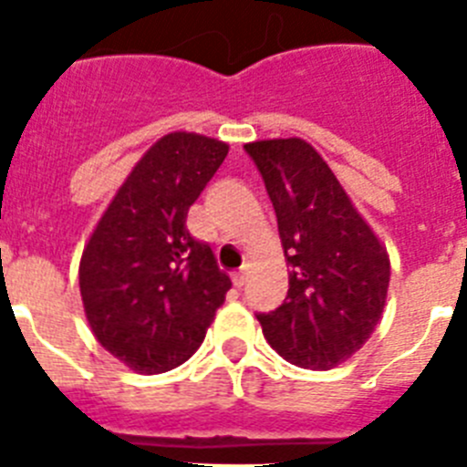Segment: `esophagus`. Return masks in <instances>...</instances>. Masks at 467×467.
Returning a JSON list of instances; mask_svg holds the SVG:
<instances>
[{
    "mask_svg": "<svg viewBox=\"0 0 467 467\" xmlns=\"http://www.w3.org/2000/svg\"><path fill=\"white\" fill-rule=\"evenodd\" d=\"M231 280H234V285H236L238 290H241L243 285L247 283V269H241L238 274H234V275H231Z\"/></svg>",
    "mask_w": 467,
    "mask_h": 467,
    "instance_id": "obj_1",
    "label": "esophagus"
}]
</instances>
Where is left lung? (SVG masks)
<instances>
[{
	"label": "left lung",
	"instance_id": "1",
	"mask_svg": "<svg viewBox=\"0 0 467 467\" xmlns=\"http://www.w3.org/2000/svg\"><path fill=\"white\" fill-rule=\"evenodd\" d=\"M266 184L290 266V290L259 313L271 348L304 369H332L372 337L386 306L390 259L332 168L306 140L247 142Z\"/></svg>",
	"mask_w": 467,
	"mask_h": 467
}]
</instances>
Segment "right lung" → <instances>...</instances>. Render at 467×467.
I'll use <instances>...</instances> for the list:
<instances>
[{"label": "right lung", "instance_id": "add662e5", "mask_svg": "<svg viewBox=\"0 0 467 467\" xmlns=\"http://www.w3.org/2000/svg\"><path fill=\"white\" fill-rule=\"evenodd\" d=\"M229 144L187 130L154 142L90 234L79 290L90 332L138 374L175 369L203 344L231 280L187 213Z\"/></svg>", "mask_w": 467, "mask_h": 467}]
</instances>
